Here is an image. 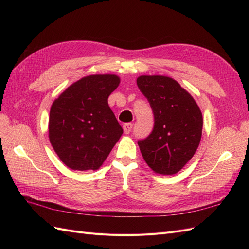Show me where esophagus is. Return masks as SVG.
I'll return each instance as SVG.
<instances>
[{
	"instance_id": "34e87169",
	"label": "esophagus",
	"mask_w": 249,
	"mask_h": 249,
	"mask_svg": "<svg viewBox=\"0 0 249 249\" xmlns=\"http://www.w3.org/2000/svg\"><path fill=\"white\" fill-rule=\"evenodd\" d=\"M123 127H124V134H130L133 129V124H124Z\"/></svg>"
}]
</instances>
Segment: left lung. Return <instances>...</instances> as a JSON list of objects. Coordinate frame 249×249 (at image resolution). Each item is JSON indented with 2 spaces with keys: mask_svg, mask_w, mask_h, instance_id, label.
Segmentation results:
<instances>
[{
  "mask_svg": "<svg viewBox=\"0 0 249 249\" xmlns=\"http://www.w3.org/2000/svg\"><path fill=\"white\" fill-rule=\"evenodd\" d=\"M137 85L155 118L152 133L138 141L143 159L156 173L175 175L199 145L201 111L191 94L169 77L140 76Z\"/></svg>",
  "mask_w": 249,
  "mask_h": 249,
  "instance_id": "left-lung-1",
  "label": "left lung"
}]
</instances>
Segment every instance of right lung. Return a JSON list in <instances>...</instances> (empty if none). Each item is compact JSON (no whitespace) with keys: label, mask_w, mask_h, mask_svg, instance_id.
Listing matches in <instances>:
<instances>
[{"label":"right lung","mask_w":249,"mask_h":249,"mask_svg":"<svg viewBox=\"0 0 249 249\" xmlns=\"http://www.w3.org/2000/svg\"><path fill=\"white\" fill-rule=\"evenodd\" d=\"M115 74H92L74 82L53 103L49 138L72 170L99 169L124 131L108 105L118 87Z\"/></svg>","instance_id":"obj_1"}]
</instances>
